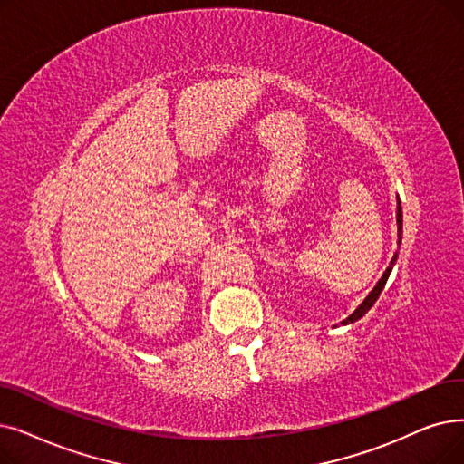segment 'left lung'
<instances>
[{
    "instance_id": "left-lung-1",
    "label": "left lung",
    "mask_w": 464,
    "mask_h": 464,
    "mask_svg": "<svg viewBox=\"0 0 464 464\" xmlns=\"http://www.w3.org/2000/svg\"><path fill=\"white\" fill-rule=\"evenodd\" d=\"M396 221H398V243H401V205H400V200H398V212H396ZM396 257H398V252L394 254V257H392V261H391V266L387 267V271L382 273V276H381V280L377 282L375 285V288L370 292V295L362 301V305L347 318V320H343V324H349V322H354V320H358V318H362L364 316L370 309H372V305L375 304L377 301V297H379V294H381V290L385 288V285H387V278H389V275H391V271H392V266H394V261H396Z\"/></svg>"
}]
</instances>
